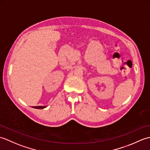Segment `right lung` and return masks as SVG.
Segmentation results:
<instances>
[{
  "label": "right lung",
  "instance_id": "right-lung-1",
  "mask_svg": "<svg viewBox=\"0 0 150 150\" xmlns=\"http://www.w3.org/2000/svg\"><path fill=\"white\" fill-rule=\"evenodd\" d=\"M34 108H38V109H42V108H45V107H44V106H39V107H36V106H34L33 107Z\"/></svg>",
  "mask_w": 150,
  "mask_h": 150
}]
</instances>
